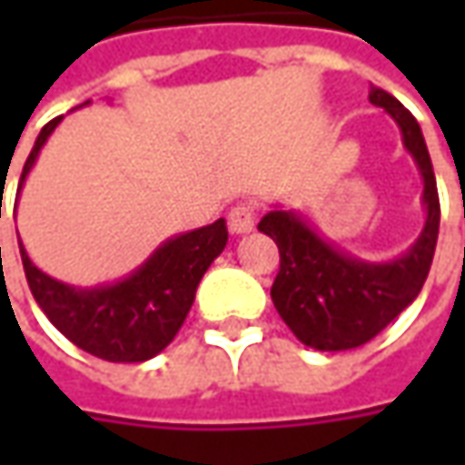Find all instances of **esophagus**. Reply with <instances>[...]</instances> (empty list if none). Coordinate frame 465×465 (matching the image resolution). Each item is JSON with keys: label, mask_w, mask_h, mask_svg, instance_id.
<instances>
[{"label": "esophagus", "mask_w": 465, "mask_h": 465, "mask_svg": "<svg viewBox=\"0 0 465 465\" xmlns=\"http://www.w3.org/2000/svg\"><path fill=\"white\" fill-rule=\"evenodd\" d=\"M227 224L232 235H245L256 227V209L251 204H238L230 209L227 214Z\"/></svg>", "instance_id": "34e87169"}]
</instances>
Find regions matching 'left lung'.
<instances>
[{
    "mask_svg": "<svg viewBox=\"0 0 465 465\" xmlns=\"http://www.w3.org/2000/svg\"><path fill=\"white\" fill-rule=\"evenodd\" d=\"M370 103L383 108L401 132L403 150L421 175L424 227L401 256L367 261L323 238L297 209L274 206L261 217L259 230L279 245V274L272 300L297 339L318 351H344L367 344L399 318L430 274L440 230L435 170L417 118L381 87L370 90Z\"/></svg>",
    "mask_w": 465,
    "mask_h": 465,
    "instance_id": "8db88e82",
    "label": "left lung"
}]
</instances>
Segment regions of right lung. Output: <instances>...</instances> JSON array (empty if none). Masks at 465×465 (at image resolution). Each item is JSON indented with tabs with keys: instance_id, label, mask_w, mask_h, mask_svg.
Instances as JSON below:
<instances>
[{
	"instance_id": "add662e5",
	"label": "right lung",
	"mask_w": 465,
	"mask_h": 465,
	"mask_svg": "<svg viewBox=\"0 0 465 465\" xmlns=\"http://www.w3.org/2000/svg\"><path fill=\"white\" fill-rule=\"evenodd\" d=\"M82 105H90V100ZM62 118L48 121L41 129L27 154L17 191H23L25 178ZM224 245L227 224L217 220L163 241L132 274L98 287H74L48 277L30 261L23 241L20 256L38 308L72 344L108 362H147L181 331L199 282Z\"/></svg>"
}]
</instances>
